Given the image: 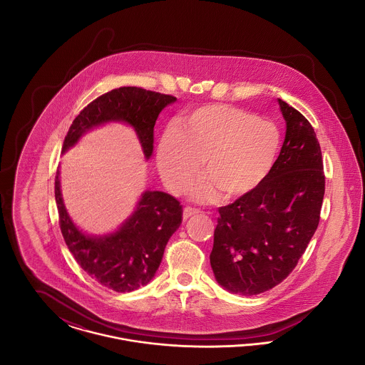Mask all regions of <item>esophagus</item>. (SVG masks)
I'll return each mask as SVG.
<instances>
[{
  "label": "esophagus",
  "instance_id": "1",
  "mask_svg": "<svg viewBox=\"0 0 365 365\" xmlns=\"http://www.w3.org/2000/svg\"><path fill=\"white\" fill-rule=\"evenodd\" d=\"M197 213H201V210L197 208H191V207H186L183 210V219L187 220L192 215H197Z\"/></svg>",
  "mask_w": 365,
  "mask_h": 365
}]
</instances>
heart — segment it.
<instances>
[{"mask_svg":"<svg viewBox=\"0 0 365 365\" xmlns=\"http://www.w3.org/2000/svg\"><path fill=\"white\" fill-rule=\"evenodd\" d=\"M280 142L274 123L232 105H207L161 134L157 167L165 186L178 194L190 186L204 160L207 178L192 187V197L202 202L220 194L237 200L256 190L272 173Z\"/></svg>","mask_w":365,"mask_h":365,"instance_id":"heart-1","label":"heart"}]
</instances>
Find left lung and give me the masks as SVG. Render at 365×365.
I'll list each match as a JSON object with an SVG mask.
<instances>
[{"instance_id": "1", "label": "left lung", "mask_w": 365, "mask_h": 365, "mask_svg": "<svg viewBox=\"0 0 365 365\" xmlns=\"http://www.w3.org/2000/svg\"><path fill=\"white\" fill-rule=\"evenodd\" d=\"M286 137L269 176L219 208L210 267L231 293L260 294L287 278L319 226L326 176L312 124L279 100Z\"/></svg>"}]
</instances>
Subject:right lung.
Returning a JSON list of instances; mask_svg holds the SVG:
<instances>
[{
    "mask_svg": "<svg viewBox=\"0 0 365 365\" xmlns=\"http://www.w3.org/2000/svg\"><path fill=\"white\" fill-rule=\"evenodd\" d=\"M175 101L174 96L140 87L113 88L91 101L73 119L63 152L91 127L120 120L135 128L145 157L149 158L158 113ZM54 197L61 234L76 262L100 284L119 293L133 292L153 279L168 240L182 223L183 209L176 198L163 191H145L135 212L119 231L105 237H87L71 222L63 204L58 170Z\"/></svg>",
    "mask_w": 365,
    "mask_h": 365,
    "instance_id": "right-lung-1",
    "label": "right lung"
}]
</instances>
